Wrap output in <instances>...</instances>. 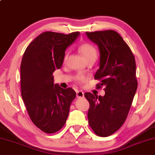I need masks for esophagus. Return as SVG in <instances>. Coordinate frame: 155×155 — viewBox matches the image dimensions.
<instances>
[{
    "mask_svg": "<svg viewBox=\"0 0 155 155\" xmlns=\"http://www.w3.org/2000/svg\"><path fill=\"white\" fill-rule=\"evenodd\" d=\"M77 97L78 98H84V94L82 91H78L77 92Z\"/></svg>",
    "mask_w": 155,
    "mask_h": 155,
    "instance_id": "34e87169",
    "label": "esophagus"
}]
</instances>
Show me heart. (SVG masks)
<instances>
[{
	"label": "heart",
	"instance_id": "obj_1",
	"mask_svg": "<svg viewBox=\"0 0 155 155\" xmlns=\"http://www.w3.org/2000/svg\"><path fill=\"white\" fill-rule=\"evenodd\" d=\"M79 51L80 52L81 54L82 55L84 60L86 62L90 60H96V57H97V51H96V48L94 46L92 45L90 43H84L81 45L80 48H79ZM68 52L66 53L64 60L66 61L68 57ZM85 80V78L84 77H78L76 78V81L78 82H81Z\"/></svg>",
	"mask_w": 155,
	"mask_h": 155
}]
</instances>
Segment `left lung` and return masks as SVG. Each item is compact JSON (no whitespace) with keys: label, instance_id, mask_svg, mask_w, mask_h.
<instances>
[{"label":"left lung","instance_id":"obj_1","mask_svg":"<svg viewBox=\"0 0 155 155\" xmlns=\"http://www.w3.org/2000/svg\"><path fill=\"white\" fill-rule=\"evenodd\" d=\"M90 41L98 46L99 68L94 79L101 80L97 88L104 87L103 96L86 92L90 108V126L97 136L107 137L120 128L127 118L138 82L136 62L129 46L113 30L86 32Z\"/></svg>","mask_w":155,"mask_h":155}]
</instances>
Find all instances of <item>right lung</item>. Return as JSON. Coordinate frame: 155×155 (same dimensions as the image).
<instances>
[{
  "instance_id": "add662e5",
  "label": "right lung",
  "mask_w": 155,
  "mask_h": 155,
  "mask_svg": "<svg viewBox=\"0 0 155 155\" xmlns=\"http://www.w3.org/2000/svg\"><path fill=\"white\" fill-rule=\"evenodd\" d=\"M80 36L46 31L26 48L21 64V96L31 120L42 132L54 134L65 125L76 96L71 87L54 84L53 72L62 67L65 51Z\"/></svg>"
}]
</instances>
